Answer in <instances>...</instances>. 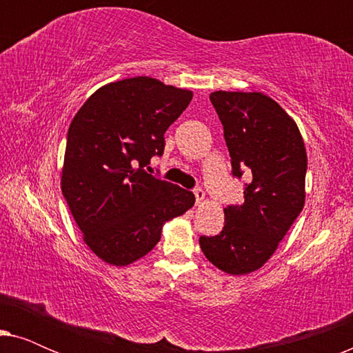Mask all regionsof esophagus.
<instances>
[{
  "instance_id": "1",
  "label": "esophagus",
  "mask_w": 353,
  "mask_h": 353,
  "mask_svg": "<svg viewBox=\"0 0 353 353\" xmlns=\"http://www.w3.org/2000/svg\"><path fill=\"white\" fill-rule=\"evenodd\" d=\"M194 196H196V202H197V204H201V202L205 199V192H204V190H202V188H196V190H194Z\"/></svg>"
}]
</instances>
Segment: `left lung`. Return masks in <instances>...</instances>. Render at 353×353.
<instances>
[{
	"label": "left lung",
	"instance_id": "left-lung-1",
	"mask_svg": "<svg viewBox=\"0 0 353 353\" xmlns=\"http://www.w3.org/2000/svg\"><path fill=\"white\" fill-rule=\"evenodd\" d=\"M231 157L244 181V202L225 209L216 236H201L209 262L230 274L255 272L272 257L305 202L307 152L297 125L262 93L210 94Z\"/></svg>",
	"mask_w": 353,
	"mask_h": 353
}]
</instances>
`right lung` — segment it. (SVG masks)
<instances>
[{
	"instance_id": "add662e5",
	"label": "right lung",
	"mask_w": 353,
	"mask_h": 353,
	"mask_svg": "<svg viewBox=\"0 0 353 353\" xmlns=\"http://www.w3.org/2000/svg\"><path fill=\"white\" fill-rule=\"evenodd\" d=\"M192 93L149 77L104 85L72 120L62 194L88 248L115 267L141 259L165 221L194 205L191 191L144 170Z\"/></svg>"
}]
</instances>
